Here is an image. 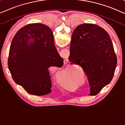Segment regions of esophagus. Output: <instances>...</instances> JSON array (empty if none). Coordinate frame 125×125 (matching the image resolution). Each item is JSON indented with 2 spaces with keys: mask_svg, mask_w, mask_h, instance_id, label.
I'll return each mask as SVG.
<instances>
[{
  "mask_svg": "<svg viewBox=\"0 0 125 125\" xmlns=\"http://www.w3.org/2000/svg\"><path fill=\"white\" fill-rule=\"evenodd\" d=\"M64 64L65 65V64H67V63L68 62V60H66V59L64 60Z\"/></svg>",
  "mask_w": 125,
  "mask_h": 125,
  "instance_id": "34e87169",
  "label": "esophagus"
}]
</instances>
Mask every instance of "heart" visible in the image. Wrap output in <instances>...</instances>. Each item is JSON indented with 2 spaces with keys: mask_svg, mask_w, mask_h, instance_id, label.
<instances>
[{
  "mask_svg": "<svg viewBox=\"0 0 125 125\" xmlns=\"http://www.w3.org/2000/svg\"><path fill=\"white\" fill-rule=\"evenodd\" d=\"M73 77L72 74L71 72L65 73V74L61 75L59 78V82L60 84L63 85H68L70 86L72 85L73 83Z\"/></svg>",
  "mask_w": 125,
  "mask_h": 125,
  "instance_id": "1",
  "label": "heart"
}]
</instances>
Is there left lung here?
Segmentation results:
<instances>
[{
  "label": "left lung",
  "instance_id": "1",
  "mask_svg": "<svg viewBox=\"0 0 125 125\" xmlns=\"http://www.w3.org/2000/svg\"><path fill=\"white\" fill-rule=\"evenodd\" d=\"M71 54L69 60L79 65L87 76L89 95L97 94L112 80L117 56L109 34L101 27L93 24L77 27L72 36Z\"/></svg>",
  "mask_w": 125,
  "mask_h": 125
}]
</instances>
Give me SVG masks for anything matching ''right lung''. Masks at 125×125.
<instances>
[{"mask_svg":"<svg viewBox=\"0 0 125 125\" xmlns=\"http://www.w3.org/2000/svg\"><path fill=\"white\" fill-rule=\"evenodd\" d=\"M63 59L54 45L52 30L47 25L32 23L20 29L13 37L8 59L13 80L27 92L43 95L52 92L48 69L62 67Z\"/></svg>","mask_w":125,"mask_h":125,"instance_id":"add662e5","label":"right lung"}]
</instances>
